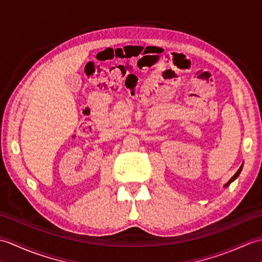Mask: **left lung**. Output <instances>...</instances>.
<instances>
[{
  "label": "left lung",
  "mask_w": 262,
  "mask_h": 262,
  "mask_svg": "<svg viewBox=\"0 0 262 262\" xmlns=\"http://www.w3.org/2000/svg\"><path fill=\"white\" fill-rule=\"evenodd\" d=\"M242 166H243V165H241V166H240V169H238V170L236 171V173H235L234 176H233V177L231 178V179H230V181H229V182H227V183H226V185L224 186L225 188H227V187H229V186H230V183H231V182H233V181H234V180L236 179V178H237L238 176H240V173H241V171H242Z\"/></svg>",
  "instance_id": "obj_1"
}]
</instances>
